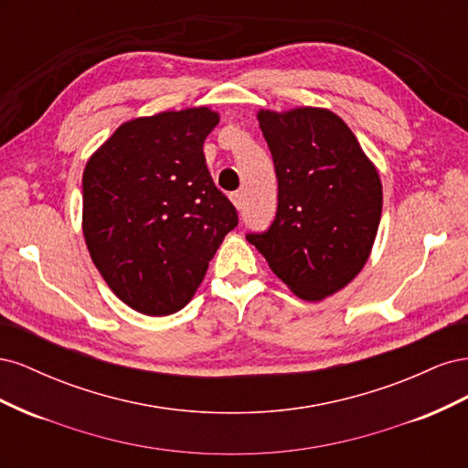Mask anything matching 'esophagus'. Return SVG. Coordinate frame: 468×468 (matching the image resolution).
<instances>
[{
    "label": "esophagus",
    "instance_id": "1",
    "mask_svg": "<svg viewBox=\"0 0 468 468\" xmlns=\"http://www.w3.org/2000/svg\"><path fill=\"white\" fill-rule=\"evenodd\" d=\"M230 199H232V203H234V207L239 210V208H244V193L242 191H236V193H232L230 195Z\"/></svg>",
    "mask_w": 468,
    "mask_h": 468
}]
</instances>
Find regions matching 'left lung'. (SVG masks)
Listing matches in <instances>:
<instances>
[{"label": "left lung", "mask_w": 468, "mask_h": 468, "mask_svg": "<svg viewBox=\"0 0 468 468\" xmlns=\"http://www.w3.org/2000/svg\"><path fill=\"white\" fill-rule=\"evenodd\" d=\"M277 174V215L248 234L271 271L304 301L344 289L369 258L382 212L377 167L328 109L260 111Z\"/></svg>", "instance_id": "obj_1"}]
</instances>
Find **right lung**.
I'll use <instances>...</instances> for the list:
<instances>
[{
	"mask_svg": "<svg viewBox=\"0 0 468 468\" xmlns=\"http://www.w3.org/2000/svg\"><path fill=\"white\" fill-rule=\"evenodd\" d=\"M208 107L121 124L83 169V236L109 289L138 313L186 306L238 212L215 186L203 144Z\"/></svg>",
	"mask_w": 468,
	"mask_h": 468,
	"instance_id": "obj_1",
	"label": "right lung"
}]
</instances>
